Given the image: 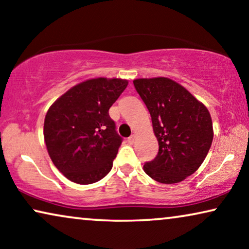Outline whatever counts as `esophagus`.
<instances>
[{"instance_id": "34e87169", "label": "esophagus", "mask_w": 249, "mask_h": 249, "mask_svg": "<svg viewBox=\"0 0 249 249\" xmlns=\"http://www.w3.org/2000/svg\"><path fill=\"white\" fill-rule=\"evenodd\" d=\"M135 138H136V136H135V135H131L130 137L128 138V142H129V144H134V142H135Z\"/></svg>"}]
</instances>
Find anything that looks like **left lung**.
I'll return each mask as SVG.
<instances>
[{"label":"left lung","instance_id":"1","mask_svg":"<svg viewBox=\"0 0 249 249\" xmlns=\"http://www.w3.org/2000/svg\"><path fill=\"white\" fill-rule=\"evenodd\" d=\"M136 90L152 117L159 153L144 171L161 183H177L202 165L213 141L205 105L185 87L165 77L135 79Z\"/></svg>","mask_w":249,"mask_h":249}]
</instances>
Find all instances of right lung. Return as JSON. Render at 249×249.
Instances as JSON below:
<instances>
[{"mask_svg":"<svg viewBox=\"0 0 249 249\" xmlns=\"http://www.w3.org/2000/svg\"><path fill=\"white\" fill-rule=\"evenodd\" d=\"M128 80L94 78L57 98L44 121V139L54 165L67 179L89 185L111 171L122 138L108 110Z\"/></svg>","mask_w":249,"mask_h":249,"instance_id":"1","label":"right lung"}]
</instances>
